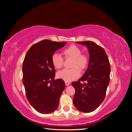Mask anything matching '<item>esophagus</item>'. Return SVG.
<instances>
[{
    "instance_id": "obj_1",
    "label": "esophagus",
    "mask_w": 132,
    "mask_h": 132,
    "mask_svg": "<svg viewBox=\"0 0 132 132\" xmlns=\"http://www.w3.org/2000/svg\"><path fill=\"white\" fill-rule=\"evenodd\" d=\"M65 84L66 86H69V85L70 84V82L69 81H65Z\"/></svg>"
}]
</instances>
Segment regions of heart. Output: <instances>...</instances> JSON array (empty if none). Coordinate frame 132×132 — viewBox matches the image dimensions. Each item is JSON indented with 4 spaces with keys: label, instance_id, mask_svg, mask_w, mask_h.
Wrapping results in <instances>:
<instances>
[{
    "label": "heart",
    "instance_id": "1",
    "mask_svg": "<svg viewBox=\"0 0 132 132\" xmlns=\"http://www.w3.org/2000/svg\"><path fill=\"white\" fill-rule=\"evenodd\" d=\"M62 54L64 59H72L70 66L71 68L64 69L57 72V76L59 79L65 81H73L80 76V70L83 71L87 68L90 61L88 55L81 53V50L79 46L71 45L64 49ZM51 61L54 68L57 69H61L63 66V58L58 53H53L51 57Z\"/></svg>",
    "mask_w": 132,
    "mask_h": 132
}]
</instances>
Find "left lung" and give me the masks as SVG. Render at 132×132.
<instances>
[{
    "label": "left lung",
    "instance_id": "left-lung-1",
    "mask_svg": "<svg viewBox=\"0 0 132 132\" xmlns=\"http://www.w3.org/2000/svg\"><path fill=\"white\" fill-rule=\"evenodd\" d=\"M76 42L87 46L90 61L82 77L71 83L75 88L73 101L78 110L91 112L100 105L105 97L110 80L111 66L105 51L101 46L90 41Z\"/></svg>",
    "mask_w": 132,
    "mask_h": 132
}]
</instances>
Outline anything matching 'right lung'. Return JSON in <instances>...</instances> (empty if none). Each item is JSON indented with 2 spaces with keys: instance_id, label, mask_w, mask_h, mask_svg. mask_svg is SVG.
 <instances>
[{
  "instance_id": "right-lung-1",
  "label": "right lung",
  "mask_w": 132,
  "mask_h": 132,
  "mask_svg": "<svg viewBox=\"0 0 132 132\" xmlns=\"http://www.w3.org/2000/svg\"><path fill=\"white\" fill-rule=\"evenodd\" d=\"M66 42L44 39L29 49L23 63V82L28 101L41 113H50L57 109L65 88L62 79L55 80V70L51 57ZM50 84V85H49Z\"/></svg>"
}]
</instances>
